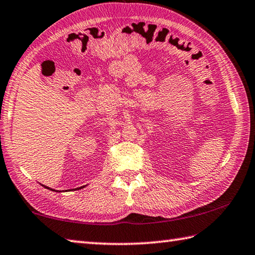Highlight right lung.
Here are the masks:
<instances>
[{"instance_id":"obj_1","label":"right lung","mask_w":255,"mask_h":255,"mask_svg":"<svg viewBox=\"0 0 255 255\" xmlns=\"http://www.w3.org/2000/svg\"><path fill=\"white\" fill-rule=\"evenodd\" d=\"M45 187V186H44ZM45 188H47V189H49V190H53V189H51V188H48V187H45ZM78 189H82V187L81 188H78ZM53 191H55V190H53Z\"/></svg>"}]
</instances>
